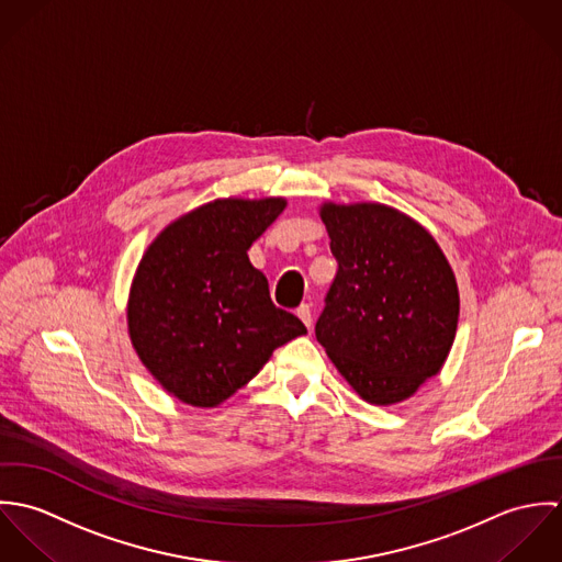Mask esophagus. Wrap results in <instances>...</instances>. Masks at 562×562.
I'll use <instances>...</instances> for the list:
<instances>
[{
	"mask_svg": "<svg viewBox=\"0 0 562 562\" xmlns=\"http://www.w3.org/2000/svg\"><path fill=\"white\" fill-rule=\"evenodd\" d=\"M296 316H299L301 321L305 322V326H307V328H312L314 318H312V307H310L307 303H303V305L296 310Z\"/></svg>",
	"mask_w": 562,
	"mask_h": 562,
	"instance_id": "obj_1",
	"label": "esophagus"
}]
</instances>
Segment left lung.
Listing matches in <instances>:
<instances>
[{"label":"left lung","instance_id":"left-lung-1","mask_svg":"<svg viewBox=\"0 0 562 562\" xmlns=\"http://www.w3.org/2000/svg\"><path fill=\"white\" fill-rule=\"evenodd\" d=\"M337 274L316 337L370 404L411 398L435 376L457 335L459 288L435 238L381 203L321 207Z\"/></svg>","mask_w":562,"mask_h":562}]
</instances>
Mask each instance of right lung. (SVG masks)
Masks as SVG:
<instances>
[{
  "mask_svg": "<svg viewBox=\"0 0 562 562\" xmlns=\"http://www.w3.org/2000/svg\"><path fill=\"white\" fill-rule=\"evenodd\" d=\"M285 199H216L170 223L143 255L127 303L132 344L161 387L192 406L234 396L307 328L270 301L246 250Z\"/></svg>",
  "mask_w": 562,
  "mask_h": 562,
  "instance_id": "obj_1",
  "label": "right lung"
}]
</instances>
